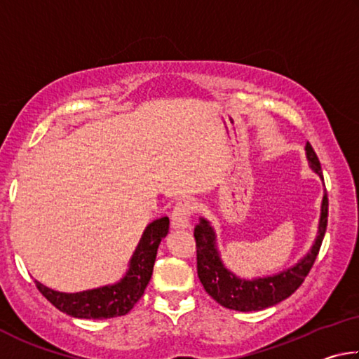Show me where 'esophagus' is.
Segmentation results:
<instances>
[{"label": "esophagus", "mask_w": 359, "mask_h": 359, "mask_svg": "<svg viewBox=\"0 0 359 359\" xmlns=\"http://www.w3.org/2000/svg\"><path fill=\"white\" fill-rule=\"evenodd\" d=\"M193 212V204L188 199H180V201L175 204L171 215V226L172 229H185L188 228V223H190V215Z\"/></svg>", "instance_id": "obj_1"}]
</instances>
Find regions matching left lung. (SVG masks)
<instances>
[{"mask_svg":"<svg viewBox=\"0 0 359 359\" xmlns=\"http://www.w3.org/2000/svg\"><path fill=\"white\" fill-rule=\"evenodd\" d=\"M306 158L309 168L323 180L321 166L311 144H306ZM327 224V196L326 191L321 199L320 220L317 238L304 257L293 266L285 267L276 274L244 278L236 274L223 263L220 250L217 245L215 228L208 218L199 217L194 228V239L198 248V277L201 280L208 294L220 304V306L239 312H257L287 299L301 287L304 278L317 259L318 250L323 242Z\"/></svg>","mask_w":359,"mask_h":359,"instance_id":"left-lung-1","label":"left lung"}]
</instances>
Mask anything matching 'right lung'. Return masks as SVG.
I'll return each instance as SVG.
<instances>
[{"label": "right lung", "instance_id": "right-lung-1", "mask_svg": "<svg viewBox=\"0 0 359 359\" xmlns=\"http://www.w3.org/2000/svg\"><path fill=\"white\" fill-rule=\"evenodd\" d=\"M168 231V217L156 218L149 223L130 258L128 269L115 283L77 291V293H63V291L52 290L38 280H34L36 287L58 311L74 318L104 320L121 317L128 313L144 294V290L154 272L158 245L161 239L166 238Z\"/></svg>", "mask_w": 359, "mask_h": 359}]
</instances>
